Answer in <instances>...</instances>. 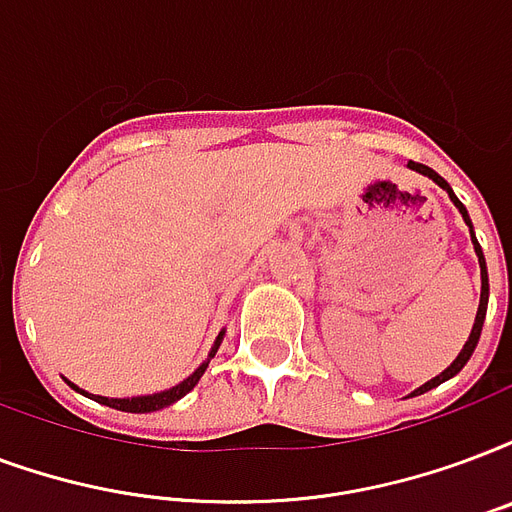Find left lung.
<instances>
[{
	"label": "left lung",
	"mask_w": 512,
	"mask_h": 512,
	"mask_svg": "<svg viewBox=\"0 0 512 512\" xmlns=\"http://www.w3.org/2000/svg\"><path fill=\"white\" fill-rule=\"evenodd\" d=\"M408 166H411L413 171H419V174H424V177H429V179H432V182H438V185L443 187V190H448V195H451V201H454V204H456V209L462 212L464 222L470 225V236H473L475 255H478V263H481V306H478V314H475L473 333H470V338H467V343H464V349L459 351V357H456V360L451 362V368H446V370H443V373H440V376H435V378H432V381H427V384H424V386H419V389H416V392H413V395H411V397H416V395H424V392H429V389H435V386H440V384H443V381H448V378H454L456 373H459V370H462L464 365H467V360L473 357L475 346H478V338H481L483 319H486V306H489V273H486V260H483L481 244H478V239H475V233H473V222H470V217H467V209H464V206H462V201H459V198H456V195H454V190L448 187L446 179L440 177V174H435V171L429 169V166H424V163L411 161V163H408Z\"/></svg>",
	"instance_id": "8db88e82"
}]
</instances>
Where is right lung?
<instances>
[{"label":"right lung","instance_id":"obj_1","mask_svg":"<svg viewBox=\"0 0 512 512\" xmlns=\"http://www.w3.org/2000/svg\"><path fill=\"white\" fill-rule=\"evenodd\" d=\"M222 335L217 338V343H214L212 354H209V360L214 357V351H217V346H220ZM209 362H204L201 368L195 370L193 376L185 378L182 384H177L174 389H166V392H158V395H144V397H131V400H109V397H93L96 403L101 405H109V408H117V411H126V413H150V411H161V408H166V405L177 403L179 397H185L190 389H193L198 381H201V376H204V370ZM77 389V386H74ZM83 395H88V392H83Z\"/></svg>","mask_w":512,"mask_h":512}]
</instances>
